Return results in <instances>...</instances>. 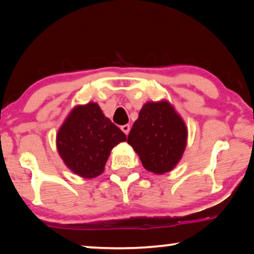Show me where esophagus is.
<instances>
[{
    "label": "esophagus",
    "instance_id": "esophagus-1",
    "mask_svg": "<svg viewBox=\"0 0 254 254\" xmlns=\"http://www.w3.org/2000/svg\"><path fill=\"white\" fill-rule=\"evenodd\" d=\"M130 128H131V127L128 126V124H126V126H122L121 127V130L126 133V134L127 135L128 134V132H130Z\"/></svg>",
    "mask_w": 254,
    "mask_h": 254
}]
</instances>
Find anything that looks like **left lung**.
<instances>
[{"instance_id":"8db88e82","label":"left lung","mask_w":254,"mask_h":254,"mask_svg":"<svg viewBox=\"0 0 254 254\" xmlns=\"http://www.w3.org/2000/svg\"><path fill=\"white\" fill-rule=\"evenodd\" d=\"M127 143L148 171L162 175L173 170L187 143L186 124L167 101L148 102L133 123Z\"/></svg>"}]
</instances>
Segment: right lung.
Returning a JSON list of instances; mask_svg holds the SVG:
<instances>
[{
  "label": "right lung",
  "mask_w": 254,
  "mask_h": 254,
  "mask_svg": "<svg viewBox=\"0 0 254 254\" xmlns=\"http://www.w3.org/2000/svg\"><path fill=\"white\" fill-rule=\"evenodd\" d=\"M126 140L97 103L91 102L72 109L58 130L57 149L72 173L89 179L104 171L111 150Z\"/></svg>",
  "instance_id": "add662e5"
}]
</instances>
